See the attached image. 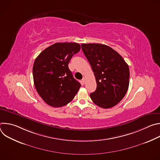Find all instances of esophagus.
Segmentation results:
<instances>
[{
	"mask_svg": "<svg viewBox=\"0 0 160 160\" xmlns=\"http://www.w3.org/2000/svg\"><path fill=\"white\" fill-rule=\"evenodd\" d=\"M85 81H86V79H85V78H82V83L83 84H85Z\"/></svg>",
	"mask_w": 160,
	"mask_h": 160,
	"instance_id": "obj_1",
	"label": "esophagus"
}]
</instances>
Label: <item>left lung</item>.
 <instances>
[{
  "instance_id": "obj_1",
  "label": "left lung",
  "mask_w": 160,
  "mask_h": 160,
  "mask_svg": "<svg viewBox=\"0 0 160 160\" xmlns=\"http://www.w3.org/2000/svg\"><path fill=\"white\" fill-rule=\"evenodd\" d=\"M97 83L90 97L98 106L110 108L125 96L129 85V68L123 58L114 49L101 43H82Z\"/></svg>"
}]
</instances>
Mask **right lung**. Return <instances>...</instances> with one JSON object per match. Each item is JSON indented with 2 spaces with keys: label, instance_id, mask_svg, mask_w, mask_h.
<instances>
[{
  "label": "right lung",
  "instance_id": "add662e5",
  "mask_svg": "<svg viewBox=\"0 0 160 160\" xmlns=\"http://www.w3.org/2000/svg\"><path fill=\"white\" fill-rule=\"evenodd\" d=\"M80 50L77 43H56L35 59L33 77L35 88L48 105L59 108L71 102L81 87L68 68L72 56Z\"/></svg>",
  "mask_w": 160,
  "mask_h": 160
}]
</instances>
